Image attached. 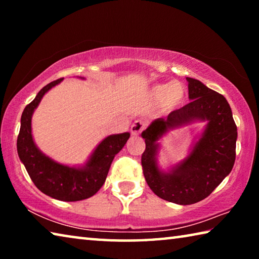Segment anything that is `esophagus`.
<instances>
[{
    "instance_id": "34e87169",
    "label": "esophagus",
    "mask_w": 259,
    "mask_h": 259,
    "mask_svg": "<svg viewBox=\"0 0 259 259\" xmlns=\"http://www.w3.org/2000/svg\"><path fill=\"white\" fill-rule=\"evenodd\" d=\"M147 126V123L145 121L143 120H136L133 124H131V134H133L134 136H137L139 135L140 133H142L143 130H145Z\"/></svg>"
}]
</instances>
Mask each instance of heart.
<instances>
[{"instance_id": "b5f03b06", "label": "heart", "mask_w": 259, "mask_h": 259, "mask_svg": "<svg viewBox=\"0 0 259 259\" xmlns=\"http://www.w3.org/2000/svg\"><path fill=\"white\" fill-rule=\"evenodd\" d=\"M148 97L154 103H164L168 107H177L186 97V89L179 82H166L156 84L148 91Z\"/></svg>"}]
</instances>
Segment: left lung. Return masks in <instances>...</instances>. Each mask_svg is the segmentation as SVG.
Instances as JSON below:
<instances>
[{
  "instance_id": "8db88e82",
  "label": "left lung",
  "mask_w": 259,
  "mask_h": 259,
  "mask_svg": "<svg viewBox=\"0 0 259 259\" xmlns=\"http://www.w3.org/2000/svg\"><path fill=\"white\" fill-rule=\"evenodd\" d=\"M191 103L163 119H156L142 133L146 148L142 155L143 172L151 190L169 202L186 205L199 202L231 172L238 138L230 104L224 96L202 82L186 77ZM202 120L206 126L190 154L168 172L157 163L158 140L170 130Z\"/></svg>"
}]
</instances>
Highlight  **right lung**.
I'll return each mask as SVG.
<instances>
[{"mask_svg":"<svg viewBox=\"0 0 259 259\" xmlns=\"http://www.w3.org/2000/svg\"><path fill=\"white\" fill-rule=\"evenodd\" d=\"M63 78L52 81L38 91L32 103L25 107L20 120L17 151L30 179L45 194L60 201H81L95 195L106 181L109 166L125 145L130 134L111 135L95 148L84 165L69 166L58 163L38 150L32 136V116L48 91Z\"/></svg>","mask_w":259,"mask_h":259,"instance_id":"1","label":"right lung"}]
</instances>
